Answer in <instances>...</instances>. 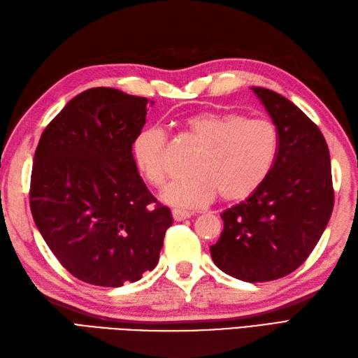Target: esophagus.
I'll use <instances>...</instances> for the list:
<instances>
[{
  "instance_id": "1",
  "label": "esophagus",
  "mask_w": 358,
  "mask_h": 358,
  "mask_svg": "<svg viewBox=\"0 0 358 358\" xmlns=\"http://www.w3.org/2000/svg\"><path fill=\"white\" fill-rule=\"evenodd\" d=\"M193 215V213L189 211H184V209H173V219L176 222H182V220H187L189 217Z\"/></svg>"
}]
</instances>
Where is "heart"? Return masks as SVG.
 <instances>
[{"instance_id": "obj_1", "label": "heart", "mask_w": 358, "mask_h": 358, "mask_svg": "<svg viewBox=\"0 0 358 358\" xmlns=\"http://www.w3.org/2000/svg\"><path fill=\"white\" fill-rule=\"evenodd\" d=\"M185 130L199 152L191 162L194 176L171 184L162 199L179 208L209 203L220 194L226 202L249 197L272 171L280 139L263 118H243L234 112L202 110L185 120ZM139 174L156 188L167 184L171 171L170 145L164 130L147 126L132 144Z\"/></svg>"}]
</instances>
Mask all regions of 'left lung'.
<instances>
[{"instance_id": "1", "label": "left lung", "mask_w": 358, "mask_h": 358, "mask_svg": "<svg viewBox=\"0 0 358 358\" xmlns=\"http://www.w3.org/2000/svg\"><path fill=\"white\" fill-rule=\"evenodd\" d=\"M276 126L278 156L255 193L222 215L209 248L214 264L237 280L266 282L292 273L317 245L334 206L329 150L319 127L281 94L254 86Z\"/></svg>"}]
</instances>
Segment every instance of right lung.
<instances>
[{
	"label": "right lung",
	"mask_w": 358,
	"mask_h": 358,
	"mask_svg": "<svg viewBox=\"0 0 358 358\" xmlns=\"http://www.w3.org/2000/svg\"><path fill=\"white\" fill-rule=\"evenodd\" d=\"M145 97L91 88L51 120L34 152L33 220L77 280L121 287L159 261L171 211L158 203L134 162Z\"/></svg>",
	"instance_id": "right-lung-1"
}]
</instances>
